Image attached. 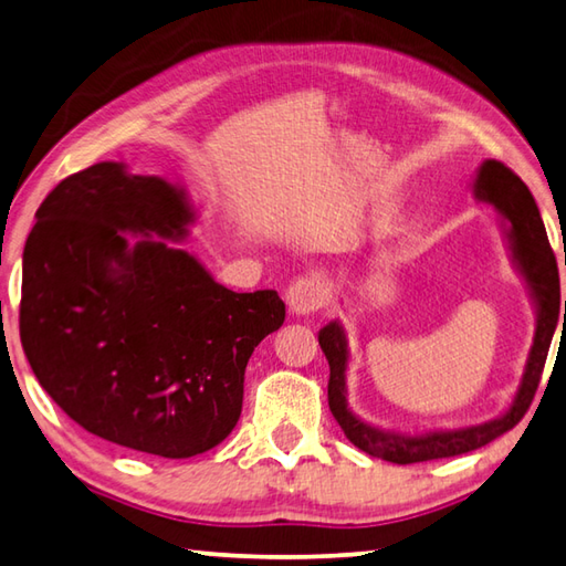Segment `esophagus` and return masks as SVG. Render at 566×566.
<instances>
[{
    "mask_svg": "<svg viewBox=\"0 0 566 566\" xmlns=\"http://www.w3.org/2000/svg\"><path fill=\"white\" fill-rule=\"evenodd\" d=\"M331 296V284L321 274H306L298 276L296 282L290 284L286 290V304H290V312L296 316H306L316 312V308L324 306Z\"/></svg>",
    "mask_w": 566,
    "mask_h": 566,
    "instance_id": "obj_1",
    "label": "esophagus"
}]
</instances>
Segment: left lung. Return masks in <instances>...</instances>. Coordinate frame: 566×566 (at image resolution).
Here are the masks:
<instances>
[{"mask_svg":"<svg viewBox=\"0 0 566 566\" xmlns=\"http://www.w3.org/2000/svg\"><path fill=\"white\" fill-rule=\"evenodd\" d=\"M473 196L481 203L491 206L501 216V226L505 232L507 248L517 274L527 284L530 298L535 306V336L530 346L523 378H520L517 392L511 407L501 417L491 419L483 424L459 427V429H431L422 434H402V431L373 427L353 415L348 407V338L343 331L340 321H331L318 331V346L328 360L331 378H328V407L331 415L336 417L343 434L360 451L378 457L392 463H419L431 459L459 457L473 449H481L489 441L497 439L505 431H511L520 419L525 417L530 402H533L535 390L539 385L542 368H545L552 336H555L559 321V270L555 252L549 248L547 230L542 223L539 210L530 188L523 184L517 174L507 169L505 164L495 159H485L473 179ZM566 264V258H564ZM566 316V304H564ZM566 324V318H564Z\"/></svg>","mask_w":566,"mask_h":566,"instance_id":"obj_1","label":"left lung"}]
</instances>
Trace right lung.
<instances>
[{"instance_id": "1", "label": "right lung", "mask_w": 566, "mask_h": 566, "mask_svg": "<svg viewBox=\"0 0 566 566\" xmlns=\"http://www.w3.org/2000/svg\"><path fill=\"white\" fill-rule=\"evenodd\" d=\"M179 184L99 161L36 210L21 346L43 390L91 434L164 459L218 447L242 412L252 350L284 324L274 290L238 294L184 248Z\"/></svg>"}]
</instances>
